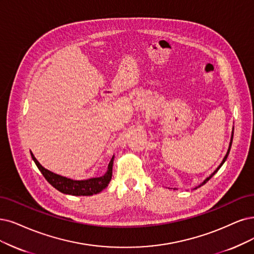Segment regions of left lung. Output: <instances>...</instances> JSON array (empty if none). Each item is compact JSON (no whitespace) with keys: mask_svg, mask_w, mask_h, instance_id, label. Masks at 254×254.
I'll use <instances>...</instances> for the list:
<instances>
[{"mask_svg":"<svg viewBox=\"0 0 254 254\" xmlns=\"http://www.w3.org/2000/svg\"><path fill=\"white\" fill-rule=\"evenodd\" d=\"M232 138H233V136H232V137H231V141H230V145H229V149H228V152H227V154H226V156H225V157H224V159H223V161H222V163H221V164H220V166H219V167H218V168H217V170H215V171H214V172H213V173H212V174H211V175H210V176H209V177H208V178H207V179H206V180H204V182H203V183H202V184H201V185H199V186H198V187H195V189H199V187H200V186H202V185H204V184H205V183H206V182H207V181H208V180H209V179H210V178H211V177H212V176H213V175H214V174H215V173H217V172H218V171H219V170H220V167H221V166H222V165H223V163H224V162H225V161H226V159H227V157H228V154H229V152H230V147H231V143H232Z\"/></svg>","mask_w":254,"mask_h":254,"instance_id":"8db88e82","label":"left lung"}]
</instances>
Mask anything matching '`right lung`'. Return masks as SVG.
<instances>
[{
    "label": "right lung",
    "instance_id": "obj_1",
    "mask_svg": "<svg viewBox=\"0 0 254 254\" xmlns=\"http://www.w3.org/2000/svg\"><path fill=\"white\" fill-rule=\"evenodd\" d=\"M31 157L33 159L34 163L36 164L37 168L41 171L45 179L48 181L54 189L58 190L59 191L65 193V194H72V195H92L100 192L102 190H105L108 186V184L111 181L112 178V168H113V160L114 158L111 159V161L108 166L107 173L98 178H91L88 180H71L68 178L56 175L48 170H46L43 167L39 161L36 160L33 154H31Z\"/></svg>",
    "mask_w": 254,
    "mask_h": 254
}]
</instances>
